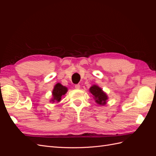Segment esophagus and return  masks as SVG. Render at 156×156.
Returning a JSON list of instances; mask_svg holds the SVG:
<instances>
[{
	"label": "esophagus",
	"mask_w": 156,
	"mask_h": 156,
	"mask_svg": "<svg viewBox=\"0 0 156 156\" xmlns=\"http://www.w3.org/2000/svg\"><path fill=\"white\" fill-rule=\"evenodd\" d=\"M75 88H76V89H79V88H80V85H79V84H75Z\"/></svg>",
	"instance_id": "1"
}]
</instances>
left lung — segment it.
I'll use <instances>...</instances> for the list:
<instances>
[{
    "mask_svg": "<svg viewBox=\"0 0 156 156\" xmlns=\"http://www.w3.org/2000/svg\"><path fill=\"white\" fill-rule=\"evenodd\" d=\"M90 92L94 96L96 102L100 105H105L106 100H107V96L106 94L102 91V89L96 85H93L90 88Z\"/></svg>",
    "mask_w": 156,
    "mask_h": 156,
    "instance_id": "obj_1",
    "label": "left lung"
}]
</instances>
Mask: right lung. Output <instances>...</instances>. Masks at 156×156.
Wrapping results in <instances>:
<instances>
[{
	"instance_id": "add662e5",
	"label": "right lung",
	"mask_w": 156,
	"mask_h": 156,
	"mask_svg": "<svg viewBox=\"0 0 156 156\" xmlns=\"http://www.w3.org/2000/svg\"><path fill=\"white\" fill-rule=\"evenodd\" d=\"M67 90L68 89L66 87L62 86L60 83L56 84L53 90V100H51V101L53 102L60 101L61 100V97L67 92Z\"/></svg>"
}]
</instances>
